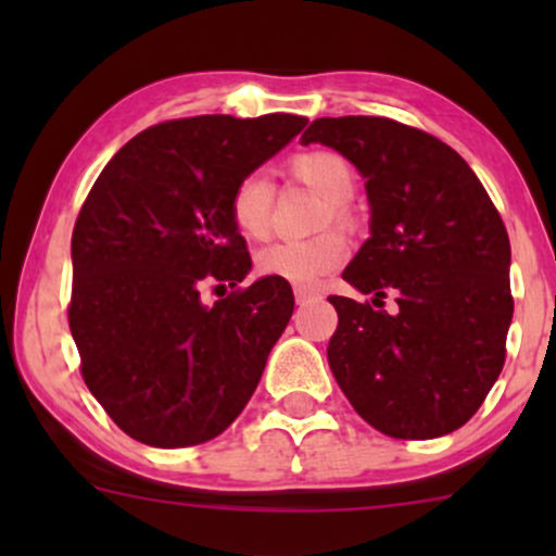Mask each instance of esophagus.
<instances>
[{
	"mask_svg": "<svg viewBox=\"0 0 556 556\" xmlns=\"http://www.w3.org/2000/svg\"><path fill=\"white\" fill-rule=\"evenodd\" d=\"M314 298H318V292L311 290V287H295V300L300 305L308 303V300H314Z\"/></svg>",
	"mask_w": 556,
	"mask_h": 556,
	"instance_id": "1",
	"label": "esophagus"
}]
</instances>
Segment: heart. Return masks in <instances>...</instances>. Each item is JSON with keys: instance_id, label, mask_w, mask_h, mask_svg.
Listing matches in <instances>:
<instances>
[{"instance_id": "heart-1", "label": "heart", "mask_w": 556, "mask_h": 556, "mask_svg": "<svg viewBox=\"0 0 556 556\" xmlns=\"http://www.w3.org/2000/svg\"><path fill=\"white\" fill-rule=\"evenodd\" d=\"M290 175L298 182L308 185L318 195L327 198V206L321 212V225H350L353 208L350 198L358 188L353 164L342 154L327 149H314L295 154L287 164ZM229 219L235 229L251 240L266 238L271 227L274 188L264 172H248L235 182L229 193ZM348 258V240L340 229H327L308 240H282L271 242L256 256V269L261 277L282 279L287 285L311 287L318 279L334 271Z\"/></svg>"}]
</instances>
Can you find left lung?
Wrapping results in <instances>:
<instances>
[{"label":"left lung","instance_id":"obj_1","mask_svg":"<svg viewBox=\"0 0 556 556\" xmlns=\"http://www.w3.org/2000/svg\"><path fill=\"white\" fill-rule=\"evenodd\" d=\"M300 140L348 156L371 203V238L342 279L374 300L329 298L337 384L387 437L460 429L500 379L515 308L509 238L486 188L444 140L397 119L321 117Z\"/></svg>","mask_w":556,"mask_h":556}]
</instances>
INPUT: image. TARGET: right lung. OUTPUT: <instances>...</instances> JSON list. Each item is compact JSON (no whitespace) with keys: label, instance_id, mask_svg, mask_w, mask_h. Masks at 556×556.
<instances>
[{"label":"right lung","instance_id":"obj_1","mask_svg":"<svg viewBox=\"0 0 556 556\" xmlns=\"http://www.w3.org/2000/svg\"><path fill=\"white\" fill-rule=\"evenodd\" d=\"M298 114L167 119L101 169L73 229L67 321L80 374L136 442L193 446L219 437L256 392L295 298L251 271L229 219L242 175L303 130ZM233 292L214 306L203 286Z\"/></svg>","mask_w":556,"mask_h":556}]
</instances>
